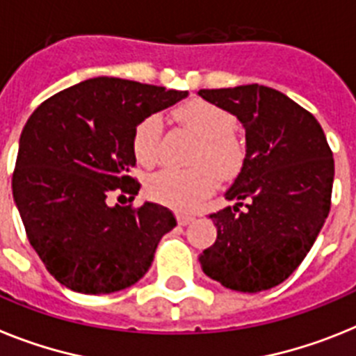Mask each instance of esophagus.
Returning a JSON list of instances; mask_svg holds the SVG:
<instances>
[{"label":"esophagus","instance_id":"34e87169","mask_svg":"<svg viewBox=\"0 0 356 356\" xmlns=\"http://www.w3.org/2000/svg\"><path fill=\"white\" fill-rule=\"evenodd\" d=\"M177 222L179 225H188L190 222H193V216L188 215V213H177Z\"/></svg>","mask_w":356,"mask_h":356}]
</instances>
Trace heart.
<instances>
[{
    "label": "heart",
    "instance_id": "heart-1",
    "mask_svg": "<svg viewBox=\"0 0 356 356\" xmlns=\"http://www.w3.org/2000/svg\"><path fill=\"white\" fill-rule=\"evenodd\" d=\"M175 118L199 140L191 170L166 168L150 175L147 193L156 202L177 209L195 206L216 186V177L225 181L240 172L245 148L234 134V118L229 111L206 100H191L175 109ZM163 120L148 114L132 134V150L141 165L152 166L159 159Z\"/></svg>",
    "mask_w": 356,
    "mask_h": 356
}]
</instances>
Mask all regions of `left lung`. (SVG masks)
I'll use <instances>...</instances> for the list:
<instances>
[{
  "instance_id": "left-lung-1",
  "label": "left lung",
  "mask_w": 356,
  "mask_h": 356,
  "mask_svg": "<svg viewBox=\"0 0 356 356\" xmlns=\"http://www.w3.org/2000/svg\"><path fill=\"white\" fill-rule=\"evenodd\" d=\"M197 95L229 111L245 131L242 170L224 193L233 206L209 215L216 240L199 261L225 289L268 290L299 267L323 229L333 154L314 114L276 89L249 84Z\"/></svg>"
}]
</instances>
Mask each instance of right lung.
Instances as JSON below:
<instances>
[{
    "mask_svg": "<svg viewBox=\"0 0 356 356\" xmlns=\"http://www.w3.org/2000/svg\"><path fill=\"white\" fill-rule=\"evenodd\" d=\"M188 97L159 86L97 76L57 92L19 138L12 193L26 236L48 272L80 293L129 289L147 274L157 243L177 225L165 206H111L140 182L132 134L148 114Z\"/></svg>",
    "mask_w": 356,
    "mask_h": 356,
    "instance_id": "obj_1",
    "label": "right lung"
}]
</instances>
